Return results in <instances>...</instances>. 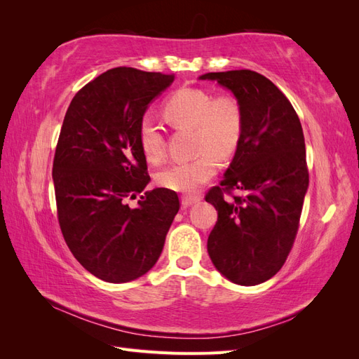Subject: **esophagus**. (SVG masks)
Masks as SVG:
<instances>
[{
    "label": "esophagus",
    "mask_w": 359,
    "mask_h": 359,
    "mask_svg": "<svg viewBox=\"0 0 359 359\" xmlns=\"http://www.w3.org/2000/svg\"><path fill=\"white\" fill-rule=\"evenodd\" d=\"M199 201H201V196H196V194H194V196H191V194H187V196H182L181 203H182L184 208H187V206L198 203Z\"/></svg>",
    "instance_id": "1"
}]
</instances>
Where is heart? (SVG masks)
Wrapping results in <instances>:
<instances>
[{"label":"heart","mask_w":359,"mask_h":359,"mask_svg":"<svg viewBox=\"0 0 359 359\" xmlns=\"http://www.w3.org/2000/svg\"><path fill=\"white\" fill-rule=\"evenodd\" d=\"M168 121L175 128H193L194 151L189 161L175 163L157 173L160 187L177 193H194L217 172V156L235 153L243 135L244 116L241 104L231 94L212 95L201 88H182L173 93L163 106ZM139 147L144 157L157 165L166 153V140L153 118L144 116L137 130Z\"/></svg>","instance_id":"heart-1"}]
</instances>
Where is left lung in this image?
<instances>
[{
    "label": "left lung",
    "mask_w": 359,
    "mask_h": 359,
    "mask_svg": "<svg viewBox=\"0 0 359 359\" xmlns=\"http://www.w3.org/2000/svg\"><path fill=\"white\" fill-rule=\"evenodd\" d=\"M201 79L231 90L244 116L231 166L205 196L219 212L208 255L226 278L255 286L278 273L295 243L309 189L302 127L287 97L260 73L231 70Z\"/></svg>",
    "instance_id": "8db88e82"
}]
</instances>
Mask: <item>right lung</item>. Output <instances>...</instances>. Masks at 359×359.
Segmentation results:
<instances>
[{"instance_id":"1","label":"right lung","mask_w":359,"mask_h":359,"mask_svg":"<svg viewBox=\"0 0 359 359\" xmlns=\"http://www.w3.org/2000/svg\"><path fill=\"white\" fill-rule=\"evenodd\" d=\"M175 74L111 69L81 88L53 157L58 223L73 256L97 278L127 283L156 265L180 210L175 191L149 182L137 130Z\"/></svg>"}]
</instances>
